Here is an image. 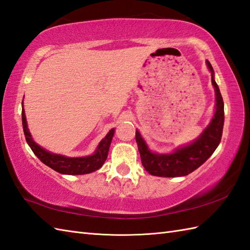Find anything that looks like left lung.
I'll return each instance as SVG.
<instances>
[{"mask_svg":"<svg viewBox=\"0 0 250 250\" xmlns=\"http://www.w3.org/2000/svg\"><path fill=\"white\" fill-rule=\"evenodd\" d=\"M207 67L211 74V83L215 88L216 107L213 119L202 134L191 144L177 148L172 153L160 155L149 150L140 132L136 130L135 139L141 155L143 167L146 171L160 177L186 176L200 167L218 147L221 141L222 129L225 122L224 100L218 84L214 79V70L209 61H206Z\"/></svg>","mask_w":250,"mask_h":250,"instance_id":"obj_1","label":"left lung"}]
</instances>
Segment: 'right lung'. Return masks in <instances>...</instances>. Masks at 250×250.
<instances>
[{"instance_id": "right-lung-1", "label": "right lung", "mask_w": 250, "mask_h": 250, "mask_svg": "<svg viewBox=\"0 0 250 250\" xmlns=\"http://www.w3.org/2000/svg\"><path fill=\"white\" fill-rule=\"evenodd\" d=\"M22 126L26 143L31 147L32 151L34 155L40 159V160L46 164L47 167L55 169L56 172L66 175H83V174H89L94 171H97L100 167H102L105 160L107 159L108 150L111 140L115 133V129H111L107 135L100 142V144L94 151L93 155L87 156V157H81V158H70L64 157L62 155H56L45 150L44 148L39 146L32 139V136L28 129V125H26L25 114L24 109L22 108Z\"/></svg>"}]
</instances>
